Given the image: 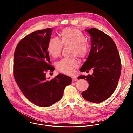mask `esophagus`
Returning a JSON list of instances; mask_svg holds the SVG:
<instances>
[{"instance_id":"esophagus-1","label":"esophagus","mask_w":133,"mask_h":133,"mask_svg":"<svg viewBox=\"0 0 133 133\" xmlns=\"http://www.w3.org/2000/svg\"><path fill=\"white\" fill-rule=\"evenodd\" d=\"M78 80L77 78L76 77H72V82H75V81H77Z\"/></svg>"}]
</instances>
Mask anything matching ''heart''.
Returning a JSON list of instances; mask_svg holds the SVG:
<instances>
[{
    "mask_svg": "<svg viewBox=\"0 0 133 133\" xmlns=\"http://www.w3.org/2000/svg\"><path fill=\"white\" fill-rule=\"evenodd\" d=\"M60 38H51L48 41L47 50L52 57L56 58L61 52L63 46L71 45L70 54H75L84 58L87 56L90 45L86 36L81 30L72 28H66L59 33ZM79 66V62L74 57H65L56 64V67L59 71L65 74L70 75Z\"/></svg>",
    "mask_w": 133,
    "mask_h": 133,
    "instance_id": "1",
    "label": "heart"
}]
</instances>
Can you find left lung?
<instances>
[{"label": "left lung", "instance_id": "obj_1", "mask_svg": "<svg viewBox=\"0 0 133 133\" xmlns=\"http://www.w3.org/2000/svg\"><path fill=\"white\" fill-rule=\"evenodd\" d=\"M86 30L90 35L91 48L80 70L92 68L94 72L78 79H85L89 83L87 89L82 93L83 97L99 103L109 98L115 90L121 76V61L116 45L110 36L95 28Z\"/></svg>", "mask_w": 133, "mask_h": 133}]
</instances>
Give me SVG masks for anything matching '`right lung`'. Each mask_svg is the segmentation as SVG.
Returning <instances> with one entry per match:
<instances>
[{"mask_svg":"<svg viewBox=\"0 0 133 133\" xmlns=\"http://www.w3.org/2000/svg\"><path fill=\"white\" fill-rule=\"evenodd\" d=\"M52 30L34 31L18 43L14 53L13 74L24 95L32 103L48 107L59 101L71 78L59 74L52 79L46 78L47 71H53L47 46Z\"/></svg>","mask_w":133,"mask_h":133,"instance_id":"obj_1","label":"right lung"}]
</instances>
